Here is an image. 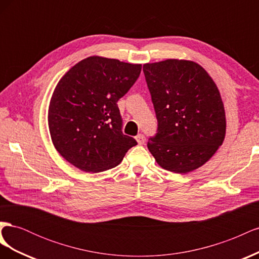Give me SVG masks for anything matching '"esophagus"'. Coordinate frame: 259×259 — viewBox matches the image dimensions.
Instances as JSON below:
<instances>
[{
    "label": "esophagus",
    "mask_w": 259,
    "mask_h": 259,
    "mask_svg": "<svg viewBox=\"0 0 259 259\" xmlns=\"http://www.w3.org/2000/svg\"><path fill=\"white\" fill-rule=\"evenodd\" d=\"M135 139H136V142H137L138 145H144L145 142H146V138H145V136L143 134H138L135 137Z\"/></svg>",
    "instance_id": "obj_1"
}]
</instances>
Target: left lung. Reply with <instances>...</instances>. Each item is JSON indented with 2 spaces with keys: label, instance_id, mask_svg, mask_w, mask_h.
I'll list each match as a JSON object with an SVG mask.
<instances>
[{
  "label": "left lung",
  "instance_id": "8db88e82",
  "mask_svg": "<svg viewBox=\"0 0 259 259\" xmlns=\"http://www.w3.org/2000/svg\"><path fill=\"white\" fill-rule=\"evenodd\" d=\"M158 119L148 149L159 165L187 174L201 167L223 145L226 114L217 86L197 62L166 59L144 65Z\"/></svg>",
  "mask_w": 259,
  "mask_h": 259
}]
</instances>
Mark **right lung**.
I'll return each instance as SVG.
<instances>
[{
    "label": "right lung",
    "mask_w": 259,
    "mask_h": 259,
    "mask_svg": "<svg viewBox=\"0 0 259 259\" xmlns=\"http://www.w3.org/2000/svg\"><path fill=\"white\" fill-rule=\"evenodd\" d=\"M142 71L140 64L91 56L61 77L49 106V128L59 154L86 173L122 162L136 140L124 135L117 100Z\"/></svg>",
    "instance_id": "obj_1"
}]
</instances>
